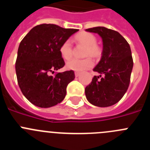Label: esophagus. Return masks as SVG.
I'll use <instances>...</instances> for the list:
<instances>
[{"label":"esophagus","mask_w":150,"mask_h":150,"mask_svg":"<svg viewBox=\"0 0 150 150\" xmlns=\"http://www.w3.org/2000/svg\"><path fill=\"white\" fill-rule=\"evenodd\" d=\"M79 74H80V72H79V71H75V76H76V77L79 76Z\"/></svg>","instance_id":"esophagus-1"}]
</instances>
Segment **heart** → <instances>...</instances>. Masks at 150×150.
Instances as JSON below:
<instances>
[{
  "mask_svg": "<svg viewBox=\"0 0 150 150\" xmlns=\"http://www.w3.org/2000/svg\"><path fill=\"white\" fill-rule=\"evenodd\" d=\"M75 40L79 43L86 46L85 56L90 55L92 57L97 58L101 55V48L97 45V38L93 34L88 32H81L75 35ZM62 56L64 59H69L72 56V45L70 40H66L62 43L59 48ZM94 64L90 57H86L82 59H72L66 64V67L69 70L76 71H82L83 70L91 68Z\"/></svg>",
  "mask_w": 150,
  "mask_h": 150,
  "instance_id": "b5f03b06",
  "label": "heart"
}]
</instances>
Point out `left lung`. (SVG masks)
Segmentation results:
<instances>
[{
	"mask_svg": "<svg viewBox=\"0 0 150 150\" xmlns=\"http://www.w3.org/2000/svg\"><path fill=\"white\" fill-rule=\"evenodd\" d=\"M86 30L99 34L103 45L102 58L94 68V71L100 75L94 76L91 82L86 87V98L96 106H111L121 100L129 86L133 68L130 46L115 30L103 27ZM100 77L101 79L99 80Z\"/></svg>",
	"mask_w": 150,
	"mask_h": 150,
	"instance_id": "8db88e82",
	"label": "left lung"
}]
</instances>
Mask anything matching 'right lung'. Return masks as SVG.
<instances>
[{
  "mask_svg": "<svg viewBox=\"0 0 150 150\" xmlns=\"http://www.w3.org/2000/svg\"><path fill=\"white\" fill-rule=\"evenodd\" d=\"M78 30L42 24L34 27L21 42L16 62L18 84L33 105L49 108L64 100L67 86L75 78L74 71L51 74L64 65L59 51L62 43Z\"/></svg>",
  "mask_w": 150,
  "mask_h": 150,
  "instance_id": "add662e5",
  "label": "right lung"
}]
</instances>
